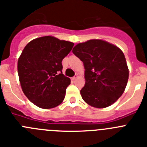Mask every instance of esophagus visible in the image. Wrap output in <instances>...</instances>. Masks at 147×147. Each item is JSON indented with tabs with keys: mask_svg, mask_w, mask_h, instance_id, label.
<instances>
[{
	"mask_svg": "<svg viewBox=\"0 0 147 147\" xmlns=\"http://www.w3.org/2000/svg\"><path fill=\"white\" fill-rule=\"evenodd\" d=\"M77 77H78V75L76 74L74 76V77H72V80H75Z\"/></svg>",
	"mask_w": 147,
	"mask_h": 147,
	"instance_id": "34e87169",
	"label": "esophagus"
}]
</instances>
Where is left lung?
<instances>
[{"mask_svg": "<svg viewBox=\"0 0 147 147\" xmlns=\"http://www.w3.org/2000/svg\"><path fill=\"white\" fill-rule=\"evenodd\" d=\"M73 53L82 61L85 85L80 90L82 99L95 108H105L115 103L124 92L129 69L122 51L103 40L80 42Z\"/></svg>", "mask_w": 147, "mask_h": 147, "instance_id": "left-lung-1", "label": "left lung"}]
</instances>
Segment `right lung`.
Segmentation results:
<instances>
[{"label": "right lung", "instance_id": "right-lung-1", "mask_svg": "<svg viewBox=\"0 0 147 147\" xmlns=\"http://www.w3.org/2000/svg\"><path fill=\"white\" fill-rule=\"evenodd\" d=\"M74 43L53 36L38 37L25 46L18 61L22 90L36 106L57 107L65 98L70 78L62 74V59Z\"/></svg>", "mask_w": 147, "mask_h": 147}]
</instances>
